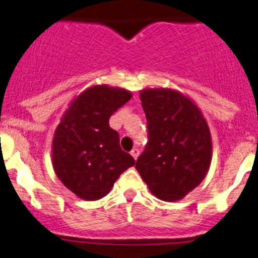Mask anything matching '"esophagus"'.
<instances>
[{
    "label": "esophagus",
    "mask_w": 258,
    "mask_h": 258,
    "mask_svg": "<svg viewBox=\"0 0 258 258\" xmlns=\"http://www.w3.org/2000/svg\"><path fill=\"white\" fill-rule=\"evenodd\" d=\"M131 155H132V157L135 158V160H137V157H139V155H140V150H139V148L135 147L134 150L131 151Z\"/></svg>",
    "instance_id": "obj_1"
}]
</instances>
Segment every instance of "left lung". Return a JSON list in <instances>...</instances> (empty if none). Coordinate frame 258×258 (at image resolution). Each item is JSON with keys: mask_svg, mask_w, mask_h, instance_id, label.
<instances>
[{"mask_svg": "<svg viewBox=\"0 0 258 258\" xmlns=\"http://www.w3.org/2000/svg\"><path fill=\"white\" fill-rule=\"evenodd\" d=\"M148 142L136 170L162 201H178L196 188L210 170L212 140L206 118L191 98L171 88L140 92Z\"/></svg>", "mask_w": 258, "mask_h": 258, "instance_id": "left-lung-1", "label": "left lung"}]
</instances>
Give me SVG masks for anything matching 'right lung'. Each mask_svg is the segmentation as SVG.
Instances as JSON below:
<instances>
[{"label":"right lung","instance_id":"right-lung-1","mask_svg":"<svg viewBox=\"0 0 258 258\" xmlns=\"http://www.w3.org/2000/svg\"><path fill=\"white\" fill-rule=\"evenodd\" d=\"M131 97L124 88L96 85L81 92L64 111L52 140V166L59 181L80 199L105 197L119 175L135 165L108 124Z\"/></svg>","mask_w":258,"mask_h":258}]
</instances>
